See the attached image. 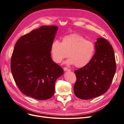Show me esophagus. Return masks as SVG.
Masks as SVG:
<instances>
[{"label": "esophagus", "mask_w": 124, "mask_h": 124, "mask_svg": "<svg viewBox=\"0 0 124 124\" xmlns=\"http://www.w3.org/2000/svg\"><path fill=\"white\" fill-rule=\"evenodd\" d=\"M63 70H64L65 71H71L70 69H68V68H67V67H65V68H63Z\"/></svg>", "instance_id": "1"}]
</instances>
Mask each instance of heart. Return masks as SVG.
<instances>
[{"label": "heart", "instance_id": "heart-1", "mask_svg": "<svg viewBox=\"0 0 124 124\" xmlns=\"http://www.w3.org/2000/svg\"><path fill=\"white\" fill-rule=\"evenodd\" d=\"M95 51L93 43L78 33L64 36L62 42L55 40L50 46L52 58L55 62H62L69 54L70 58L66 63L68 65L74 64L78 68L87 65L92 59Z\"/></svg>", "mask_w": 124, "mask_h": 124}]
</instances>
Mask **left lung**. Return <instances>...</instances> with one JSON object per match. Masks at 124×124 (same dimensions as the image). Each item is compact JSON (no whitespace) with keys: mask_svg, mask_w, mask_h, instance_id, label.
Returning a JSON list of instances; mask_svg holds the SVG:
<instances>
[{"mask_svg":"<svg viewBox=\"0 0 124 124\" xmlns=\"http://www.w3.org/2000/svg\"><path fill=\"white\" fill-rule=\"evenodd\" d=\"M95 53L84 67L74 71L73 91L78 98L87 100L102 95L110 88L116 72L113 48L104 38H98Z\"/></svg>","mask_w":124,"mask_h":124,"instance_id":"obj_1","label":"left lung"}]
</instances>
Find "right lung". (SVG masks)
<instances>
[{
    "label": "right lung",
    "instance_id": "obj_1",
    "mask_svg": "<svg viewBox=\"0 0 124 124\" xmlns=\"http://www.w3.org/2000/svg\"><path fill=\"white\" fill-rule=\"evenodd\" d=\"M58 27L42 26L17 40L11 69L17 87L24 95L38 100L51 98L56 80L63 70L52 60L50 46Z\"/></svg>",
    "mask_w": 124,
    "mask_h": 124
}]
</instances>
